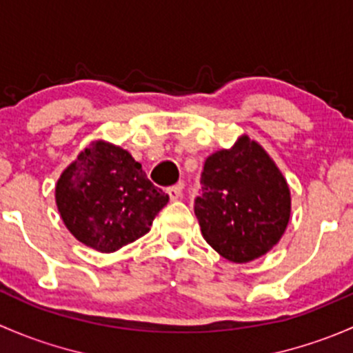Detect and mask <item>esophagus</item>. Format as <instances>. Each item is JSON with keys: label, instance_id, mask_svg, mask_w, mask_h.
<instances>
[{"label": "esophagus", "instance_id": "34e87169", "mask_svg": "<svg viewBox=\"0 0 353 353\" xmlns=\"http://www.w3.org/2000/svg\"><path fill=\"white\" fill-rule=\"evenodd\" d=\"M167 194H169V198L172 199V201H176V199L183 196V186H181V184H176V186L167 188Z\"/></svg>", "mask_w": 353, "mask_h": 353}]
</instances>
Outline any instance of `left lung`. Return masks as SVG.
<instances>
[{"mask_svg": "<svg viewBox=\"0 0 353 353\" xmlns=\"http://www.w3.org/2000/svg\"><path fill=\"white\" fill-rule=\"evenodd\" d=\"M194 198L205 241L234 263H248L280 241L290 219L282 172L256 141L241 137L206 159Z\"/></svg>", "mask_w": 353, "mask_h": 353, "instance_id": "1", "label": "left lung"}]
</instances>
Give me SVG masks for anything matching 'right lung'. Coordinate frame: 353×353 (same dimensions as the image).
Instances as JSON below:
<instances>
[{"label": "right lung", "instance_id": "obj_1", "mask_svg": "<svg viewBox=\"0 0 353 353\" xmlns=\"http://www.w3.org/2000/svg\"><path fill=\"white\" fill-rule=\"evenodd\" d=\"M169 194L154 186L130 152L94 141L61 174L56 203L71 234L101 252H114L150 230Z\"/></svg>", "mask_w": 353, "mask_h": 353}]
</instances>
